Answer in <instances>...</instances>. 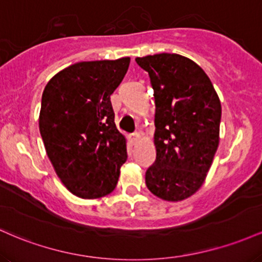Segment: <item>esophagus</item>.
Listing matches in <instances>:
<instances>
[{
  "label": "esophagus",
  "mask_w": 262,
  "mask_h": 262,
  "mask_svg": "<svg viewBox=\"0 0 262 262\" xmlns=\"http://www.w3.org/2000/svg\"><path fill=\"white\" fill-rule=\"evenodd\" d=\"M141 139V134L140 132H134V134L131 135V141L132 142H137V141H139Z\"/></svg>",
  "instance_id": "esophagus-1"
}]
</instances>
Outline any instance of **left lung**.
Segmentation results:
<instances>
[{"label":"left lung","mask_w":262,"mask_h":262,"mask_svg":"<svg viewBox=\"0 0 262 262\" xmlns=\"http://www.w3.org/2000/svg\"><path fill=\"white\" fill-rule=\"evenodd\" d=\"M154 89L156 161L146 172L152 194L168 202L193 195L204 183L219 145L222 105L198 64L179 54L136 58Z\"/></svg>","instance_id":"obj_1"}]
</instances>
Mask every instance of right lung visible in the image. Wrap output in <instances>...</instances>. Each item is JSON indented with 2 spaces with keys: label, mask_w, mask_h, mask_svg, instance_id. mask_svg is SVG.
I'll return each instance as SVG.
<instances>
[{
  "label": "right lung",
  "mask_w": 262,
  "mask_h": 262,
  "mask_svg": "<svg viewBox=\"0 0 262 262\" xmlns=\"http://www.w3.org/2000/svg\"><path fill=\"white\" fill-rule=\"evenodd\" d=\"M130 58L80 61L60 70L44 88L39 131L61 183L83 199L110 194L127 160L110 95Z\"/></svg>",
  "instance_id": "add662e5"
}]
</instances>
